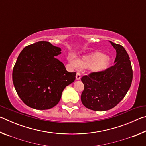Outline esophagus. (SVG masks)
<instances>
[{
	"label": "esophagus",
	"instance_id": "esophagus-1",
	"mask_svg": "<svg viewBox=\"0 0 146 146\" xmlns=\"http://www.w3.org/2000/svg\"><path fill=\"white\" fill-rule=\"evenodd\" d=\"M80 78H81L80 73H76V80H80Z\"/></svg>",
	"mask_w": 146,
	"mask_h": 146
}]
</instances>
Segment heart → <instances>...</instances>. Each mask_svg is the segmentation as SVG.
I'll return each mask as SVG.
<instances>
[{
	"label": "heart",
	"instance_id": "heart-1",
	"mask_svg": "<svg viewBox=\"0 0 146 146\" xmlns=\"http://www.w3.org/2000/svg\"><path fill=\"white\" fill-rule=\"evenodd\" d=\"M68 60L73 67L75 68H88L94 73H100L108 70L111 64L109 56L100 52H95L83 56L81 59H76L73 55H70Z\"/></svg>",
	"mask_w": 146,
	"mask_h": 146
}]
</instances>
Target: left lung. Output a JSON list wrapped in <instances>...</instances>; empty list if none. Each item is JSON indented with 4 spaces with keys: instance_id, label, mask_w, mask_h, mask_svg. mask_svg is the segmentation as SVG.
<instances>
[{
    "instance_id": "obj_1",
    "label": "left lung",
    "mask_w": 146,
    "mask_h": 146,
    "mask_svg": "<svg viewBox=\"0 0 146 146\" xmlns=\"http://www.w3.org/2000/svg\"><path fill=\"white\" fill-rule=\"evenodd\" d=\"M110 43L117 51L115 65L103 72H93L81 78L84 85L81 101L85 107L96 111H107L117 106L126 95L133 80L127 51L120 44Z\"/></svg>"
}]
</instances>
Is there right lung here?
<instances>
[{
	"mask_svg": "<svg viewBox=\"0 0 146 146\" xmlns=\"http://www.w3.org/2000/svg\"><path fill=\"white\" fill-rule=\"evenodd\" d=\"M61 49L47 41L24 48L12 73L17 94L29 107L46 110L56 106L66 86L74 82L76 72H68L55 56Z\"/></svg>",
	"mask_w": 146,
	"mask_h": 146,
	"instance_id": "right-lung-1",
	"label": "right lung"
}]
</instances>
